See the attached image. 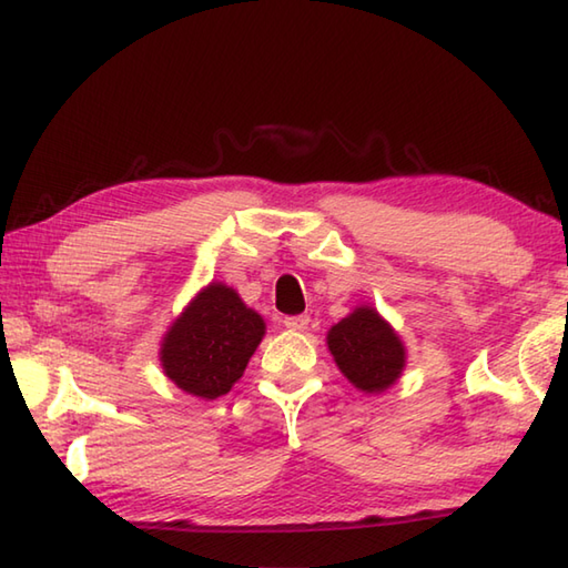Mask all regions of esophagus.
<instances>
[{
    "mask_svg": "<svg viewBox=\"0 0 568 568\" xmlns=\"http://www.w3.org/2000/svg\"><path fill=\"white\" fill-rule=\"evenodd\" d=\"M283 324H285L287 329L303 332V329H307V324H310V315H291V317H285V320H283Z\"/></svg>",
    "mask_w": 568,
    "mask_h": 568,
    "instance_id": "obj_1",
    "label": "esophagus"
}]
</instances>
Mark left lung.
<instances>
[{"instance_id": "left-lung-1", "label": "left lung", "mask_w": 568, "mask_h": 568, "mask_svg": "<svg viewBox=\"0 0 568 568\" xmlns=\"http://www.w3.org/2000/svg\"><path fill=\"white\" fill-rule=\"evenodd\" d=\"M329 352L356 388L381 393L400 376L405 346L376 310L358 307L327 334Z\"/></svg>"}]
</instances>
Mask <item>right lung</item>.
<instances>
[{
    "label": "right lung",
    "mask_w": 568,
    "mask_h": 568,
    "mask_svg": "<svg viewBox=\"0 0 568 568\" xmlns=\"http://www.w3.org/2000/svg\"><path fill=\"white\" fill-rule=\"evenodd\" d=\"M263 329L261 315L241 303L232 287L212 283L165 334V376L185 393L214 400L241 378Z\"/></svg>",
    "instance_id": "add662e5"
}]
</instances>
